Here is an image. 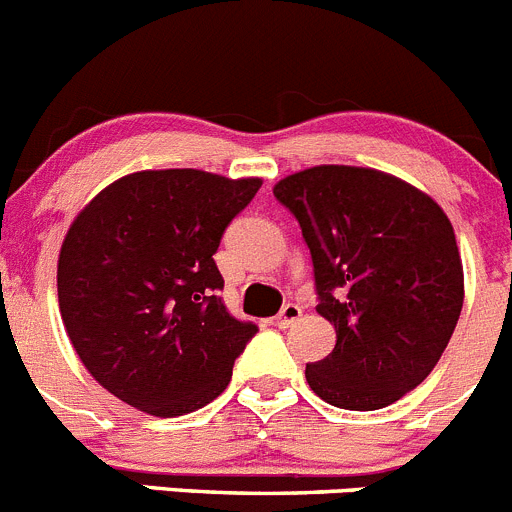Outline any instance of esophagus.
I'll list each match as a JSON object with an SVG mask.
<instances>
[{"instance_id":"obj_1","label":"esophagus","mask_w":512,"mask_h":512,"mask_svg":"<svg viewBox=\"0 0 512 512\" xmlns=\"http://www.w3.org/2000/svg\"><path fill=\"white\" fill-rule=\"evenodd\" d=\"M300 315H303V310H300L295 303H288V305H283V310H280V313L275 315V321H272V323H275V326L283 328V331H285V328L293 326L295 321H300Z\"/></svg>"}]
</instances>
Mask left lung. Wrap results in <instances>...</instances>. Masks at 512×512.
I'll return each instance as SVG.
<instances>
[{
  "label": "left lung",
  "mask_w": 512,
  "mask_h": 512,
  "mask_svg": "<svg viewBox=\"0 0 512 512\" xmlns=\"http://www.w3.org/2000/svg\"><path fill=\"white\" fill-rule=\"evenodd\" d=\"M303 229L318 313L336 348L305 366L333 407L374 412L417 389L450 343L465 298L455 229L432 197L361 166H313L272 189Z\"/></svg>",
  "instance_id": "1"
}]
</instances>
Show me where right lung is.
Returning a JSON list of instances; mask_svg holds the SVG:
<instances>
[{
	"mask_svg": "<svg viewBox=\"0 0 512 512\" xmlns=\"http://www.w3.org/2000/svg\"><path fill=\"white\" fill-rule=\"evenodd\" d=\"M260 179L136 171L75 217L57 300L75 353L103 389L154 417L202 409L227 389L257 326L219 298V240Z\"/></svg>",
	"mask_w": 512,
	"mask_h": 512,
	"instance_id": "add662e5",
	"label": "right lung"
}]
</instances>
